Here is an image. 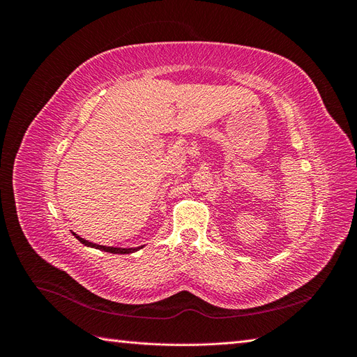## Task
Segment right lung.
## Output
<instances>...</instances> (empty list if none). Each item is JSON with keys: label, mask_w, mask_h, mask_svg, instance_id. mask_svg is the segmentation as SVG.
Here are the masks:
<instances>
[{"label": "right lung", "mask_w": 357, "mask_h": 357, "mask_svg": "<svg viewBox=\"0 0 357 357\" xmlns=\"http://www.w3.org/2000/svg\"><path fill=\"white\" fill-rule=\"evenodd\" d=\"M73 235H74L75 238H77V240H79L82 244H84L86 247L98 248V250H102V252H109V253H117V255H129V253H134V252L139 250V248H143V247H144V245H142V247H129V248H123V247H107V245L93 244V243H91V241H88V240L82 238V236H79L77 234H74V232H73Z\"/></svg>", "instance_id": "obj_1"}]
</instances>
